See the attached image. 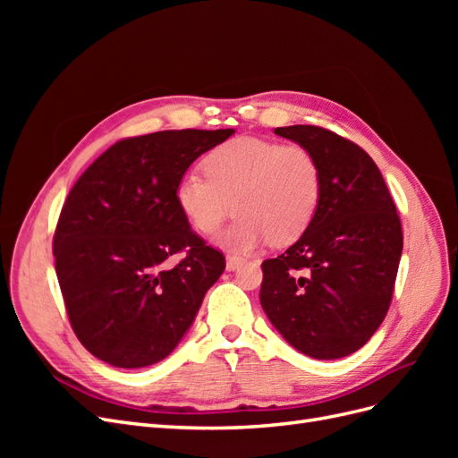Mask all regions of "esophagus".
I'll return each mask as SVG.
<instances>
[{
    "label": "esophagus",
    "mask_w": 458,
    "mask_h": 458,
    "mask_svg": "<svg viewBox=\"0 0 458 458\" xmlns=\"http://www.w3.org/2000/svg\"><path fill=\"white\" fill-rule=\"evenodd\" d=\"M241 263H242V258H239V256H227V261H225L227 271H234V269L241 266Z\"/></svg>",
    "instance_id": "1"
}]
</instances>
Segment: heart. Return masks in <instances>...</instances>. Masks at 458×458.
<instances>
[{"label": "heart", "instance_id": "b5f03b06", "mask_svg": "<svg viewBox=\"0 0 458 458\" xmlns=\"http://www.w3.org/2000/svg\"><path fill=\"white\" fill-rule=\"evenodd\" d=\"M204 170L206 175L189 170L179 177L175 202L208 237L237 210L241 217L224 237L233 250H254L266 241L296 242L321 202V168L300 143L234 137L204 158Z\"/></svg>", "mask_w": 458, "mask_h": 458}]
</instances>
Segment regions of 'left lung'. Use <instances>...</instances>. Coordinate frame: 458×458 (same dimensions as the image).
Segmentation results:
<instances>
[{
    "mask_svg": "<svg viewBox=\"0 0 458 458\" xmlns=\"http://www.w3.org/2000/svg\"><path fill=\"white\" fill-rule=\"evenodd\" d=\"M275 133L313 152L323 191L306 233L261 263V308L303 355L340 359L363 348L390 308L403 250L401 221L361 147L317 126Z\"/></svg>",
    "mask_w": 458,
    "mask_h": 458,
    "instance_id": "obj_1",
    "label": "left lung"
}]
</instances>
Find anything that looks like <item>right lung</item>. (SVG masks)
<instances>
[{
    "instance_id": "add662e5",
    "label": "right lung",
    "mask_w": 458,
    "mask_h": 458,
    "mask_svg": "<svg viewBox=\"0 0 458 458\" xmlns=\"http://www.w3.org/2000/svg\"><path fill=\"white\" fill-rule=\"evenodd\" d=\"M234 130H168L114 143L80 175L53 237L55 271L84 348L120 369L168 357L225 269L175 202L189 165ZM182 259L171 263V256Z\"/></svg>"
}]
</instances>
